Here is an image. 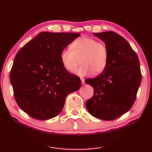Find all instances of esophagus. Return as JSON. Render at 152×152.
Returning a JSON list of instances; mask_svg holds the SVG:
<instances>
[{
  "instance_id": "1",
  "label": "esophagus",
  "mask_w": 152,
  "mask_h": 152,
  "mask_svg": "<svg viewBox=\"0 0 152 152\" xmlns=\"http://www.w3.org/2000/svg\"><path fill=\"white\" fill-rule=\"evenodd\" d=\"M80 80H81V83H82V84L83 85H84L85 84V79L84 78H80Z\"/></svg>"
}]
</instances>
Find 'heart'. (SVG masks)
Returning <instances> with one entry per match:
<instances>
[{
  "mask_svg": "<svg viewBox=\"0 0 152 152\" xmlns=\"http://www.w3.org/2000/svg\"><path fill=\"white\" fill-rule=\"evenodd\" d=\"M68 49L61 51L60 58L65 69L74 72L80 63L82 65L76 72L77 75L85 76L92 73L97 75L105 69L108 63L109 51L103 42L94 38L83 36L76 40Z\"/></svg>",
  "mask_w": 152,
  "mask_h": 152,
  "instance_id": "b5f03b06",
  "label": "heart"
}]
</instances>
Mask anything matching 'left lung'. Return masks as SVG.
<instances>
[{
  "label": "left lung",
  "mask_w": 152,
  "mask_h": 152,
  "mask_svg": "<svg viewBox=\"0 0 152 152\" xmlns=\"http://www.w3.org/2000/svg\"><path fill=\"white\" fill-rule=\"evenodd\" d=\"M94 34L107 47L108 63L96 78L85 80L94 89L85 104L93 116L112 121L128 112L135 102L142 78L139 59L127 40L117 33Z\"/></svg>",
  "instance_id": "8db88e82"
}]
</instances>
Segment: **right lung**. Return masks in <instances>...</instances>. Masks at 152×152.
Listing matches in <instances>:
<instances>
[{
	"label": "right lung",
	"instance_id": "1",
	"mask_svg": "<svg viewBox=\"0 0 152 152\" xmlns=\"http://www.w3.org/2000/svg\"><path fill=\"white\" fill-rule=\"evenodd\" d=\"M80 34L41 32L17 53L10 71L15 100L38 120L56 116L66 96L81 86L80 79L62 65L60 54Z\"/></svg>",
	"mask_w": 152,
	"mask_h": 152
}]
</instances>
